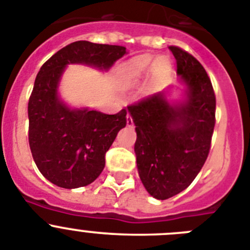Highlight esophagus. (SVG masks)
<instances>
[{"label":"esophagus","instance_id":"34e87169","mask_svg":"<svg viewBox=\"0 0 250 250\" xmlns=\"http://www.w3.org/2000/svg\"><path fill=\"white\" fill-rule=\"evenodd\" d=\"M127 125H128V127H133V125H134L133 120H132V117H130L129 114L127 116Z\"/></svg>","mask_w":250,"mask_h":250}]
</instances>
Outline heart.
<instances>
[{
	"label": "heart",
	"mask_w": 250,
	"mask_h": 250,
	"mask_svg": "<svg viewBox=\"0 0 250 250\" xmlns=\"http://www.w3.org/2000/svg\"><path fill=\"white\" fill-rule=\"evenodd\" d=\"M156 66L158 75H164L170 69V63L166 58L157 62L152 57H138L128 62L122 71V84L125 87H132L141 82Z\"/></svg>",
	"instance_id": "heart-1"
}]
</instances>
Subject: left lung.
<instances>
[{"label":"left lung","mask_w":250,"mask_h":250,"mask_svg":"<svg viewBox=\"0 0 250 250\" xmlns=\"http://www.w3.org/2000/svg\"><path fill=\"white\" fill-rule=\"evenodd\" d=\"M169 49L184 86L181 100L168 98L169 87L128 107L136 125L139 178L147 192L161 201L194 181L208 157L215 125V96L206 69L179 47Z\"/></svg>","instance_id":"obj_1"}]
</instances>
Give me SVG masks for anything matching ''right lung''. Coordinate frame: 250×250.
I'll return each instance as SVG.
<instances>
[{"mask_svg": "<svg viewBox=\"0 0 250 250\" xmlns=\"http://www.w3.org/2000/svg\"><path fill=\"white\" fill-rule=\"evenodd\" d=\"M127 53L125 47L77 41L41 67L28 101V142L33 161L51 183L73 189L91 184L105 164V152L127 125V111L105 114L88 107L72 108L58 87L68 64L108 71Z\"/></svg>", "mask_w": 250, "mask_h": 250, "instance_id": "1", "label": "right lung"}]
</instances>
